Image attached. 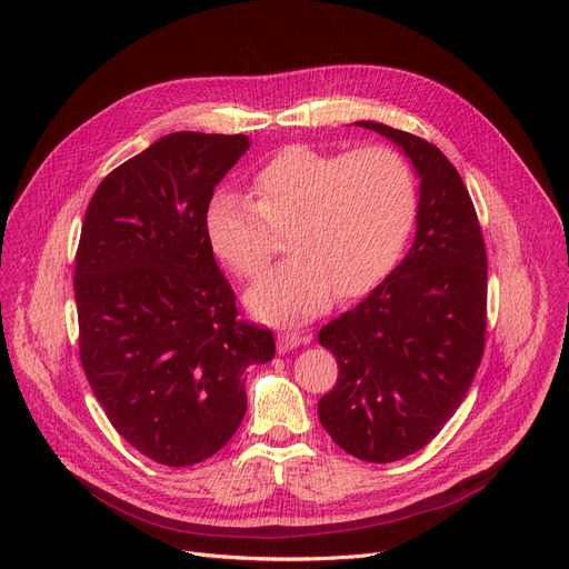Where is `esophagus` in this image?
<instances>
[{
	"label": "esophagus",
	"instance_id": "1",
	"mask_svg": "<svg viewBox=\"0 0 569 569\" xmlns=\"http://www.w3.org/2000/svg\"><path fill=\"white\" fill-rule=\"evenodd\" d=\"M302 343V337L295 335V332H281L279 339H277V348L279 352H288V350H295L297 346Z\"/></svg>",
	"mask_w": 569,
	"mask_h": 569
}]
</instances>
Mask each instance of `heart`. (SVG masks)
I'll use <instances>...</instances> for the list:
<instances>
[{"instance_id":"heart-1","label":"heart","mask_w":569,"mask_h":569,"mask_svg":"<svg viewBox=\"0 0 569 569\" xmlns=\"http://www.w3.org/2000/svg\"><path fill=\"white\" fill-rule=\"evenodd\" d=\"M253 196L219 191L204 209L209 249L242 279L262 274L274 232H288L283 264L249 292V309L295 322L330 307L335 292L365 295L401 260L417 219V182L392 147L320 152L292 144L253 177Z\"/></svg>"}]
</instances>
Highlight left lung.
Instances as JSON below:
<instances>
[{
	"mask_svg": "<svg viewBox=\"0 0 569 569\" xmlns=\"http://www.w3.org/2000/svg\"><path fill=\"white\" fill-rule=\"evenodd\" d=\"M420 177L408 256L318 341L339 378L318 401L325 431L348 455L390 463L420 452L461 406L487 330V251L468 189L440 149L380 122Z\"/></svg>",
	"mask_w": 569,
	"mask_h": 569,
	"instance_id": "1",
	"label": "left lung"
}]
</instances>
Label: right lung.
<instances>
[{
	"mask_svg": "<svg viewBox=\"0 0 569 569\" xmlns=\"http://www.w3.org/2000/svg\"><path fill=\"white\" fill-rule=\"evenodd\" d=\"M249 136L177 131L114 168L89 200L76 253L80 362L110 425L161 466H193L247 412L244 371L274 337L237 320L204 209Z\"/></svg>",
	"mask_w": 569,
	"mask_h": 569,
	"instance_id": "right-lung-1",
	"label": "right lung"
}]
</instances>
